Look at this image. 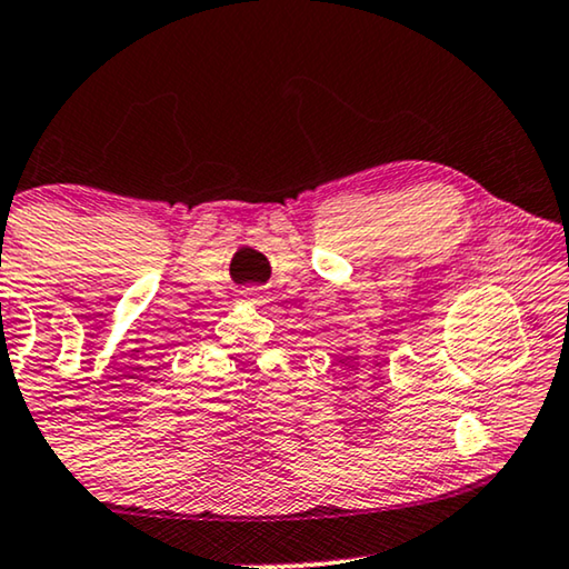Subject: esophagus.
I'll return each mask as SVG.
<instances>
[{
    "mask_svg": "<svg viewBox=\"0 0 569 569\" xmlns=\"http://www.w3.org/2000/svg\"><path fill=\"white\" fill-rule=\"evenodd\" d=\"M244 299H250V301H260V291H258V288H247V291H244Z\"/></svg>",
    "mask_w": 569,
    "mask_h": 569,
    "instance_id": "1",
    "label": "esophagus"
}]
</instances>
